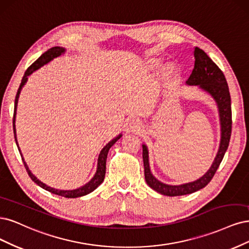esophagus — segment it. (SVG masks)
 Here are the masks:
<instances>
[{"mask_svg": "<svg viewBox=\"0 0 249 249\" xmlns=\"http://www.w3.org/2000/svg\"><path fill=\"white\" fill-rule=\"evenodd\" d=\"M141 122L139 121L138 119H132V120H130V121H128L127 122V124H126V130L127 131H138V130H140V128H141Z\"/></svg>", "mask_w": 249, "mask_h": 249, "instance_id": "esophagus-1", "label": "esophagus"}]
</instances>
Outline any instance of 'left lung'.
<instances>
[{"label": "left lung", "instance_id": "obj_1", "mask_svg": "<svg viewBox=\"0 0 249 249\" xmlns=\"http://www.w3.org/2000/svg\"><path fill=\"white\" fill-rule=\"evenodd\" d=\"M194 54L196 59L195 67L186 84L199 86L202 89L210 93L216 102H217L221 124V141L218 153L216 155L210 170L198 180L187 184H182V185H166V184L158 181L151 174L148 149L145 145H142V159L143 167H145L146 182L152 189L168 196L189 195L208 185V183L214 177L216 171H217L219 164L222 161L224 154H226L231 133V95L226 76H224L223 72L219 69V67L216 65L203 50L198 49V47H195Z\"/></svg>", "mask_w": 249, "mask_h": 249}]
</instances>
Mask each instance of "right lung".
<instances>
[{"instance_id": "add662e5", "label": "right lung", "mask_w": 249, "mask_h": 249, "mask_svg": "<svg viewBox=\"0 0 249 249\" xmlns=\"http://www.w3.org/2000/svg\"><path fill=\"white\" fill-rule=\"evenodd\" d=\"M64 52H65V49H63V47H59V46H55V47H52V49H50L47 52H45L41 57H40L39 59H37L32 65L26 70L25 72V75H23L22 79H21V83L19 85V88L18 90V93H17V96H15V101H14V114H13V132H14V139H15V142H17V145H18V141H17V133H15V125H14V122H15V115H17V107H18V96H19V93H20V90L21 88L23 87V85H25L27 83V79H28V76L30 74L33 73V72L37 69H39L41 66L45 65V64L49 63L50 61H52L53 58H57L59 57V55L61 53H63ZM121 138V134L118 135L117 138H115L113 141H110L107 145L104 147L100 154H99V157H98V165H97V172H96L95 176L92 178V180L87 183L86 185H84L83 187L81 188H77V189H74V190H59V189H54V188H52L50 186L45 185L44 183H42L41 181H39L35 176L31 173V171L29 170L28 165L26 164L25 160H23L22 158V155L20 153V150L18 148V151L20 153V156H21V159H22V162L23 164H25V167L26 170L30 176V178L33 180L37 185H39L40 187H42L43 189L47 190L52 192V194L53 195H58V196H64V197H71V198H74V197H78V196H86L88 194H90V192H92L94 189L97 188L100 184L103 182L104 180V176H106V171H107V153H108V150L109 148L114 145V143Z\"/></svg>"}]
</instances>
